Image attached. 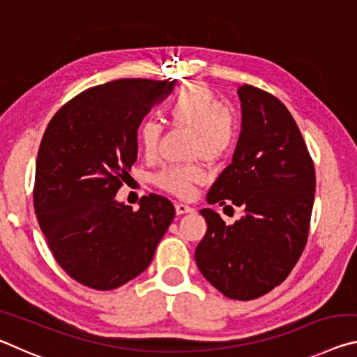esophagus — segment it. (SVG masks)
I'll list each match as a JSON object with an SVG mask.
<instances>
[{"instance_id":"esophagus-1","label":"esophagus","mask_w":357,"mask_h":357,"mask_svg":"<svg viewBox=\"0 0 357 357\" xmlns=\"http://www.w3.org/2000/svg\"><path fill=\"white\" fill-rule=\"evenodd\" d=\"M176 214L181 215V214H189V213H193V208H190L189 204H184V203H176Z\"/></svg>"}]
</instances>
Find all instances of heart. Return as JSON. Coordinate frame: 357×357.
Listing matches in <instances>:
<instances>
[{
    "instance_id": "obj_1",
    "label": "heart",
    "mask_w": 357,
    "mask_h": 357,
    "mask_svg": "<svg viewBox=\"0 0 357 357\" xmlns=\"http://www.w3.org/2000/svg\"><path fill=\"white\" fill-rule=\"evenodd\" d=\"M167 118L174 128L192 130V157L217 162L229 153L236 142V118L203 83H190L181 88L167 105ZM160 135L162 126L153 119L143 121L138 126L137 142L144 155L154 157L157 154ZM204 181L206 173L195 164L167 167L154 176L157 187L181 198L190 197L193 187Z\"/></svg>"
}]
</instances>
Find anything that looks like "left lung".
<instances>
[{
	"instance_id": "left-lung-1",
	"label": "left lung",
	"mask_w": 357,
	"mask_h": 357,
	"mask_svg": "<svg viewBox=\"0 0 357 357\" xmlns=\"http://www.w3.org/2000/svg\"><path fill=\"white\" fill-rule=\"evenodd\" d=\"M243 129L233 162L206 200L238 206L243 217L227 225L202 209L208 229L195 261L227 298L257 299L287 279L304 250L313 200L315 167L291 113L273 94L244 84L238 89Z\"/></svg>"
}]
</instances>
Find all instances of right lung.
Listing matches in <instances>:
<instances>
[{
  "mask_svg": "<svg viewBox=\"0 0 357 357\" xmlns=\"http://www.w3.org/2000/svg\"><path fill=\"white\" fill-rule=\"evenodd\" d=\"M174 82L121 78L64 104L42 137L34 211L53 257L72 279L114 289L140 275L174 219L165 197L149 193L137 211L116 192L137 160V130Z\"/></svg>",
  "mask_w": 357,
  "mask_h": 357,
  "instance_id": "1",
  "label": "right lung"
}]
</instances>
